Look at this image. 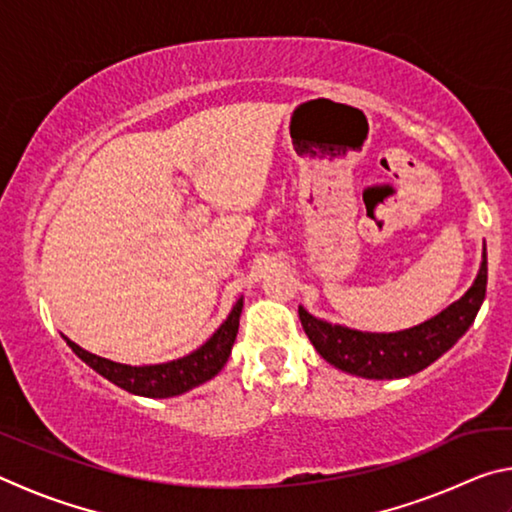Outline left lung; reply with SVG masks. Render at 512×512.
Instances as JSON below:
<instances>
[{
    "label": "left lung",
    "instance_id": "8db88e82",
    "mask_svg": "<svg viewBox=\"0 0 512 512\" xmlns=\"http://www.w3.org/2000/svg\"><path fill=\"white\" fill-rule=\"evenodd\" d=\"M485 287L488 257L483 255L481 271L461 300L427 323L395 334H370L329 325L307 314L302 307L298 314L311 345L332 366L366 379H400L424 370L461 339L474 323L476 311L485 298Z\"/></svg>",
    "mask_w": 512,
    "mask_h": 512
}]
</instances>
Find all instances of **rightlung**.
<instances>
[{
  "mask_svg": "<svg viewBox=\"0 0 512 512\" xmlns=\"http://www.w3.org/2000/svg\"><path fill=\"white\" fill-rule=\"evenodd\" d=\"M241 307H244V300H237V305L232 307L225 323L196 352L187 354L183 359L158 363V366H126V363L97 357V354L79 348V345L69 339L67 345L92 370H97L99 375L112 381V384H117L119 388H124L128 393L144 397H173L212 379L225 366V361L230 357L232 343L237 339Z\"/></svg>",
  "mask_w": 512,
  "mask_h": 512,
  "instance_id": "obj_1",
  "label": "right lung"
}]
</instances>
